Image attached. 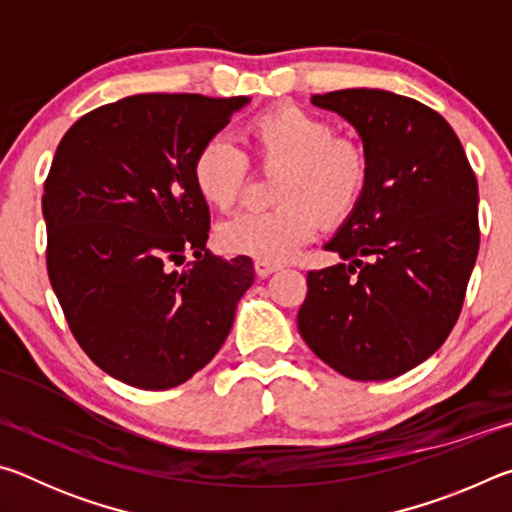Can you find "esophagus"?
<instances>
[{"label":"esophagus","mask_w":512,"mask_h":512,"mask_svg":"<svg viewBox=\"0 0 512 512\" xmlns=\"http://www.w3.org/2000/svg\"><path fill=\"white\" fill-rule=\"evenodd\" d=\"M277 268H280V264L266 262V259H257V262H255V273H257V277H268L271 273H275Z\"/></svg>","instance_id":"34e87169"}]
</instances>
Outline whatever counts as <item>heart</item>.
Returning <instances> with one entry per match:
<instances>
[{"label": "heart", "mask_w": 512, "mask_h": 512, "mask_svg": "<svg viewBox=\"0 0 512 512\" xmlns=\"http://www.w3.org/2000/svg\"><path fill=\"white\" fill-rule=\"evenodd\" d=\"M329 121L298 106H275L248 121L246 137L264 167L282 169L275 180L277 207L241 212L216 230L221 250L266 262H282L314 237L320 219L343 221L366 192L370 167L357 142L334 137ZM248 160L225 137L198 149L192 162L196 192L216 210L239 201Z\"/></svg>", "instance_id": "1"}]
</instances>
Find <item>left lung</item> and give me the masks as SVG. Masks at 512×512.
Here are the masks:
<instances>
[{"label":"left lung","instance_id":"8db88e82","mask_svg":"<svg viewBox=\"0 0 512 512\" xmlns=\"http://www.w3.org/2000/svg\"><path fill=\"white\" fill-rule=\"evenodd\" d=\"M350 121L370 176L325 250L339 264L307 273L300 336L357 381L404 375L452 332L479 253V187L452 126L424 103L370 88L314 94Z\"/></svg>","mask_w":512,"mask_h":512}]
</instances>
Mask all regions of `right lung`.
<instances>
[{
	"instance_id": "obj_1",
	"label": "right lung",
	"mask_w": 512,
	"mask_h": 512,
	"mask_svg": "<svg viewBox=\"0 0 512 512\" xmlns=\"http://www.w3.org/2000/svg\"><path fill=\"white\" fill-rule=\"evenodd\" d=\"M248 97L135 94L60 140L42 196L47 271L85 354L110 377L167 391L205 368L255 280L250 257H214L192 162ZM194 252L196 263L173 265Z\"/></svg>"
}]
</instances>
